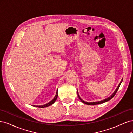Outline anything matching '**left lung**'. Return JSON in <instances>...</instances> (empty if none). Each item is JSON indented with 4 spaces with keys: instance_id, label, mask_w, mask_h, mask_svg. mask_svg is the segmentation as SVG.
Masks as SVG:
<instances>
[{
    "instance_id": "1",
    "label": "left lung",
    "mask_w": 133,
    "mask_h": 133,
    "mask_svg": "<svg viewBox=\"0 0 133 133\" xmlns=\"http://www.w3.org/2000/svg\"><path fill=\"white\" fill-rule=\"evenodd\" d=\"M122 81H123V80H122V81H121V82L120 83V84H119V85H118V87H117V88H116V90H115V91L114 92V93L112 94L110 97H109L108 98H107V99H104V100H102V101H99V102H93V103H88V102H84V100H83L81 98H80V96H79V94H78V97H79V98L80 99V100H81V102H83V103H84V104H87V105H97V104H102V103H105V102H107V101H108V100H110V99H111L112 98L114 97V96H115V95L116 94V92H117V91L118 90V89H119V87H120V84H121V83H122Z\"/></svg>"
}]
</instances>
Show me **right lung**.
<instances>
[{
	"mask_svg": "<svg viewBox=\"0 0 133 133\" xmlns=\"http://www.w3.org/2000/svg\"><path fill=\"white\" fill-rule=\"evenodd\" d=\"M57 98H58V91H57V93H56V95H55V96L54 97V98L52 100H51V101L49 103H48L45 104V105H41V106H37V107H39V108H45V107H49V106L52 105V104H53L56 101V100H57Z\"/></svg>",
	"mask_w": 133,
	"mask_h": 133,
	"instance_id": "right-lung-1",
	"label": "right lung"
}]
</instances>
